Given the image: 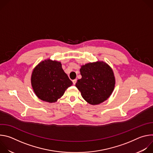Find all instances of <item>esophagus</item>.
<instances>
[{
    "instance_id": "esophagus-1",
    "label": "esophagus",
    "mask_w": 153,
    "mask_h": 153,
    "mask_svg": "<svg viewBox=\"0 0 153 153\" xmlns=\"http://www.w3.org/2000/svg\"><path fill=\"white\" fill-rule=\"evenodd\" d=\"M76 82H77V79H74V80H73V84H74V85H75V84H76Z\"/></svg>"
}]
</instances>
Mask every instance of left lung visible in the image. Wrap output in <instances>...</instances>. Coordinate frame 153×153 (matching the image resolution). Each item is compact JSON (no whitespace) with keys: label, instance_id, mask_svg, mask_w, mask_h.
Wrapping results in <instances>:
<instances>
[{"label":"left lung","instance_id":"left-lung-1","mask_svg":"<svg viewBox=\"0 0 153 153\" xmlns=\"http://www.w3.org/2000/svg\"><path fill=\"white\" fill-rule=\"evenodd\" d=\"M82 78L76 86L83 99L95 105L106 100L114 91L116 79L111 67L103 61L90 62L82 65Z\"/></svg>","mask_w":153,"mask_h":153}]
</instances>
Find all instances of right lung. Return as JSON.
Here are the masks:
<instances>
[{
	"instance_id": "add662e5",
	"label": "right lung",
	"mask_w": 153,
	"mask_h": 153,
	"mask_svg": "<svg viewBox=\"0 0 153 153\" xmlns=\"http://www.w3.org/2000/svg\"><path fill=\"white\" fill-rule=\"evenodd\" d=\"M31 82L37 97L49 103L57 102L73 85L63 70L61 62L50 59L41 61L36 66L31 74Z\"/></svg>"
}]
</instances>
